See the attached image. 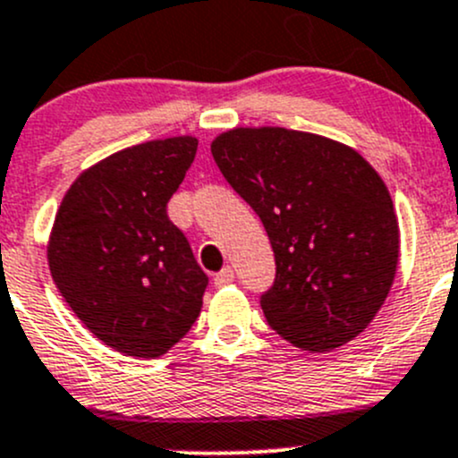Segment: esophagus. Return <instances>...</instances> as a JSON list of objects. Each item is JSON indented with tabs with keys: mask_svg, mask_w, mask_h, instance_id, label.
Returning <instances> with one entry per match:
<instances>
[{
	"mask_svg": "<svg viewBox=\"0 0 458 458\" xmlns=\"http://www.w3.org/2000/svg\"><path fill=\"white\" fill-rule=\"evenodd\" d=\"M234 281V270L230 266H225L224 270L216 272L215 275V285L216 288H225V285H230Z\"/></svg>",
	"mask_w": 458,
	"mask_h": 458,
	"instance_id": "esophagus-1",
	"label": "esophagus"
}]
</instances>
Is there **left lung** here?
<instances>
[{
	"label": "left lung",
	"mask_w": 458,
	"mask_h": 458,
	"mask_svg": "<svg viewBox=\"0 0 458 458\" xmlns=\"http://www.w3.org/2000/svg\"><path fill=\"white\" fill-rule=\"evenodd\" d=\"M210 150L270 237L276 276L261 310L272 330L308 352L361 335L399 263V221L377 170L345 143L279 126L233 128Z\"/></svg>",
	"instance_id": "1"
}]
</instances>
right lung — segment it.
<instances>
[{
  "instance_id": "add662e5",
  "label": "right lung",
  "mask_w": 458,
  "mask_h": 458,
  "mask_svg": "<svg viewBox=\"0 0 458 458\" xmlns=\"http://www.w3.org/2000/svg\"><path fill=\"white\" fill-rule=\"evenodd\" d=\"M197 143L152 140L97 161L55 215V285L97 339L128 357L165 354L201 312L208 276L165 212Z\"/></svg>"
}]
</instances>
